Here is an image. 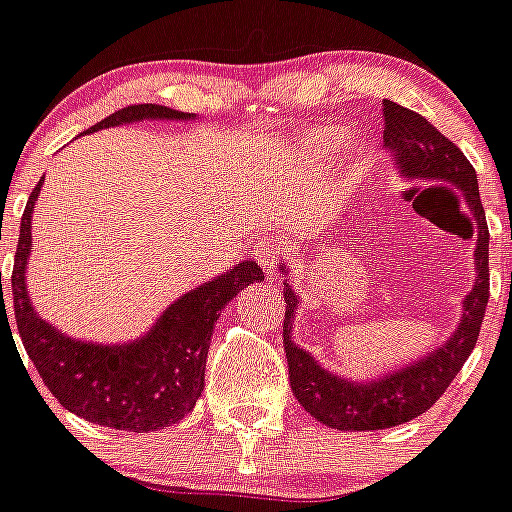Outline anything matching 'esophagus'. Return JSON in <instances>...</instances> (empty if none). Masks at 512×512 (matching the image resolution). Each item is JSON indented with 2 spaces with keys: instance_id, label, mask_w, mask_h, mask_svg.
I'll use <instances>...</instances> for the list:
<instances>
[{
  "instance_id": "esophagus-1",
  "label": "esophagus",
  "mask_w": 512,
  "mask_h": 512,
  "mask_svg": "<svg viewBox=\"0 0 512 512\" xmlns=\"http://www.w3.org/2000/svg\"><path fill=\"white\" fill-rule=\"evenodd\" d=\"M280 250H282V245L277 240H262L260 245H257L255 257L267 275H272V272L277 270V262H280Z\"/></svg>"
}]
</instances>
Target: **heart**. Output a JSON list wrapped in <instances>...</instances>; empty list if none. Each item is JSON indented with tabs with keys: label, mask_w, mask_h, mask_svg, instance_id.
I'll use <instances>...</instances> for the list:
<instances>
[{
	"label": "heart",
	"mask_w": 512,
	"mask_h": 512,
	"mask_svg": "<svg viewBox=\"0 0 512 512\" xmlns=\"http://www.w3.org/2000/svg\"><path fill=\"white\" fill-rule=\"evenodd\" d=\"M342 141V128H322V131H314L304 138V153H307L309 158H327L342 146Z\"/></svg>",
	"instance_id": "1"
}]
</instances>
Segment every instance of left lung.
<instances>
[{
    "mask_svg": "<svg viewBox=\"0 0 512 512\" xmlns=\"http://www.w3.org/2000/svg\"><path fill=\"white\" fill-rule=\"evenodd\" d=\"M384 121V148L394 160L396 173L404 180L451 185V190H441H448L456 203L468 208V237L476 240L473 247L476 282L463 297L461 322L446 342L389 374L354 381L324 369L307 349L294 344L292 324L299 307V294L285 280L287 312L282 337H285L289 386L304 411H309L324 426L339 431H379L411 421L431 409L476 347L490 297V235L473 165L463 156L461 148L453 146L421 113L409 111L394 101H384ZM287 272L289 267L282 265V275Z\"/></svg>",
    "mask_w": 512,
    "mask_h": 512,
    "instance_id": "8db88e82",
    "label": "left lung"
}]
</instances>
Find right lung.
I'll use <instances>...</instances> for the list:
<instances>
[{
	"instance_id": "1",
	"label": "right lung",
	"mask_w": 512,
	"mask_h": 512,
	"mask_svg": "<svg viewBox=\"0 0 512 512\" xmlns=\"http://www.w3.org/2000/svg\"><path fill=\"white\" fill-rule=\"evenodd\" d=\"M141 121H195V113L138 103L111 113L86 133ZM41 185L44 180L36 183L22 215L12 294L19 337L46 389L71 414L98 426L148 433L178 423L205 389V359L220 312L240 289L262 282L265 275L257 262L242 260L168 304L156 324L131 342L98 344L69 337L39 317L27 289L34 203Z\"/></svg>"
}]
</instances>
